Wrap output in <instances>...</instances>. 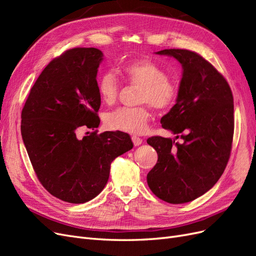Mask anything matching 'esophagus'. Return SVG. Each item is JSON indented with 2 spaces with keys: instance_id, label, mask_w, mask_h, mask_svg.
I'll list each match as a JSON object with an SVG mask.
<instances>
[{
  "instance_id": "obj_1",
  "label": "esophagus",
  "mask_w": 256,
  "mask_h": 256,
  "mask_svg": "<svg viewBox=\"0 0 256 256\" xmlns=\"http://www.w3.org/2000/svg\"><path fill=\"white\" fill-rule=\"evenodd\" d=\"M131 140H132L134 146H138V145L142 144V138H140L136 136H131Z\"/></svg>"
}]
</instances>
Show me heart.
<instances>
[{
  "label": "heart",
  "instance_id": "b5f03b06",
  "mask_svg": "<svg viewBox=\"0 0 256 256\" xmlns=\"http://www.w3.org/2000/svg\"><path fill=\"white\" fill-rule=\"evenodd\" d=\"M120 74L125 80L141 86L138 102L148 104L157 111L166 110L175 102L177 88L166 76L164 68L150 60H138L124 64ZM99 97L106 104L116 102L120 92V82L113 72H106L97 80ZM150 118L148 106L118 108L106 115V125L112 130L127 134H142L147 128Z\"/></svg>",
  "mask_w": 256,
  "mask_h": 256
}]
</instances>
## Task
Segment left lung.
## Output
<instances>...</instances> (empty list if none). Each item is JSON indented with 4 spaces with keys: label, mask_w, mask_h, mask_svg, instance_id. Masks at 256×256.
Wrapping results in <instances>:
<instances>
[{
    "label": "left lung",
    "mask_w": 256,
    "mask_h": 256,
    "mask_svg": "<svg viewBox=\"0 0 256 256\" xmlns=\"http://www.w3.org/2000/svg\"><path fill=\"white\" fill-rule=\"evenodd\" d=\"M156 53L175 58L182 67L176 104L161 118L162 127L182 143L162 136L147 140L158 154L147 184L164 202L188 203L212 189L226 170L234 136L233 94L200 54L184 49Z\"/></svg>",
    "instance_id": "obj_1"
}]
</instances>
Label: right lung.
Returning a JSON list of instances; mask_svg holds the SVG:
<instances>
[{
	"label": "right lung",
	"mask_w": 256,
	"mask_h": 256,
	"mask_svg": "<svg viewBox=\"0 0 256 256\" xmlns=\"http://www.w3.org/2000/svg\"><path fill=\"white\" fill-rule=\"evenodd\" d=\"M104 54L74 48L54 58L38 76L21 113V134L38 180L53 196L86 203L102 191L112 161L134 147L120 131H92L100 124L97 72Z\"/></svg>",
	"instance_id": "right-lung-1"
}]
</instances>
